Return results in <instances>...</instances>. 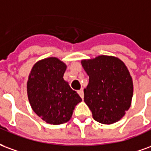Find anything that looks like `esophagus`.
Listing matches in <instances>:
<instances>
[{"mask_svg":"<svg viewBox=\"0 0 151 151\" xmlns=\"http://www.w3.org/2000/svg\"><path fill=\"white\" fill-rule=\"evenodd\" d=\"M78 93H79V95L80 96V97H81V98L82 99H83V89L81 88L80 90V91H78Z\"/></svg>","mask_w":151,"mask_h":151,"instance_id":"esophagus-1","label":"esophagus"}]
</instances>
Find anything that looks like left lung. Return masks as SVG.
Instances as JSON below:
<instances>
[{
  "label": "left lung",
  "mask_w": 151,
  "mask_h": 151,
  "mask_svg": "<svg viewBox=\"0 0 151 151\" xmlns=\"http://www.w3.org/2000/svg\"><path fill=\"white\" fill-rule=\"evenodd\" d=\"M89 76L84 102L95 121L102 124L118 122L128 110L133 97V80L125 63L116 57L100 55L82 60Z\"/></svg>",
  "instance_id": "obj_1"
}]
</instances>
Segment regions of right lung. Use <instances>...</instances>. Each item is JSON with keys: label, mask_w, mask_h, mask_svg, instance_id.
<instances>
[{"label": "right lung", "mask_w": 151, "mask_h": 151, "mask_svg": "<svg viewBox=\"0 0 151 151\" xmlns=\"http://www.w3.org/2000/svg\"><path fill=\"white\" fill-rule=\"evenodd\" d=\"M67 66L50 57L36 63L29 73L27 94L32 109L49 124L60 125L71 119L75 107L82 101L63 80Z\"/></svg>", "instance_id": "right-lung-1"}]
</instances>
